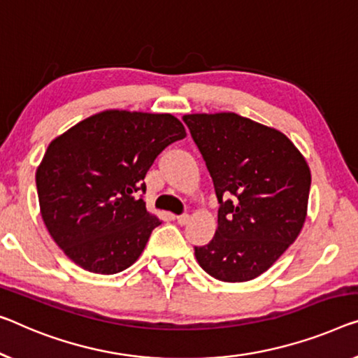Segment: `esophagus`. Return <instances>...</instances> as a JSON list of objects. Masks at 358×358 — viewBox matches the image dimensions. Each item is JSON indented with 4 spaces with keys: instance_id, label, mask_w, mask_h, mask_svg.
Segmentation results:
<instances>
[{
    "instance_id": "34e87169",
    "label": "esophagus",
    "mask_w": 358,
    "mask_h": 358,
    "mask_svg": "<svg viewBox=\"0 0 358 358\" xmlns=\"http://www.w3.org/2000/svg\"><path fill=\"white\" fill-rule=\"evenodd\" d=\"M188 222H189L188 213H183V215H178L177 217V223H178V225H181V227L186 225V223H188Z\"/></svg>"
}]
</instances>
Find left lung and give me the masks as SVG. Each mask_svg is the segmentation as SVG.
<instances>
[{
  "label": "left lung",
  "instance_id": "1",
  "mask_svg": "<svg viewBox=\"0 0 358 358\" xmlns=\"http://www.w3.org/2000/svg\"><path fill=\"white\" fill-rule=\"evenodd\" d=\"M209 170L218 228L194 248L213 278H257L296 241L307 217L310 169L285 133L234 112L183 115Z\"/></svg>",
  "mask_w": 358,
  "mask_h": 358
}]
</instances>
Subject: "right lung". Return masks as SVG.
Masks as SVG:
<instances>
[{"mask_svg": "<svg viewBox=\"0 0 358 358\" xmlns=\"http://www.w3.org/2000/svg\"><path fill=\"white\" fill-rule=\"evenodd\" d=\"M186 130L172 114L103 110L55 138L36 169L40 212L72 262L114 275L140 257L161 220L140 193L156 157Z\"/></svg>", "mask_w": 358, "mask_h": 358, "instance_id": "right-lung-1", "label": "right lung"}]
</instances>
